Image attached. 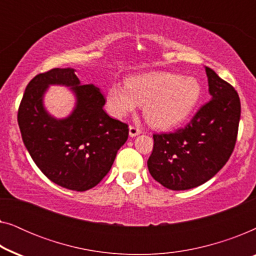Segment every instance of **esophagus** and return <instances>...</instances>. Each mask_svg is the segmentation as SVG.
<instances>
[{
    "label": "esophagus",
    "instance_id": "34e87169",
    "mask_svg": "<svg viewBox=\"0 0 256 256\" xmlns=\"http://www.w3.org/2000/svg\"><path fill=\"white\" fill-rule=\"evenodd\" d=\"M138 134H141V129L136 127V126H129V135H130L132 138H134V136Z\"/></svg>",
    "mask_w": 256,
    "mask_h": 256
}]
</instances>
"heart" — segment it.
Instances as JSON below:
<instances>
[{
	"mask_svg": "<svg viewBox=\"0 0 256 256\" xmlns=\"http://www.w3.org/2000/svg\"><path fill=\"white\" fill-rule=\"evenodd\" d=\"M200 96V84L194 76L149 72L130 76L126 86L113 84L108 90L107 107L115 118H122L143 104V114L152 127L169 129L190 116Z\"/></svg>",
	"mask_w": 256,
	"mask_h": 256,
	"instance_id": "1",
	"label": "heart"
}]
</instances>
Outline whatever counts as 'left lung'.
I'll list each match as a JSON object with an SVG mask.
<instances>
[{
  "mask_svg": "<svg viewBox=\"0 0 256 256\" xmlns=\"http://www.w3.org/2000/svg\"><path fill=\"white\" fill-rule=\"evenodd\" d=\"M205 71L211 100L184 128L152 135L149 172L170 190H188L211 180L236 146L241 113L239 96L213 70L205 68Z\"/></svg>",
  "mask_w": 256,
  "mask_h": 256,
  "instance_id": "8db88e82",
  "label": "left lung"
}]
</instances>
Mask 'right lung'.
<instances>
[{
  "label": "right lung",
  "instance_id": "add662e5",
  "mask_svg": "<svg viewBox=\"0 0 256 256\" xmlns=\"http://www.w3.org/2000/svg\"><path fill=\"white\" fill-rule=\"evenodd\" d=\"M48 84H65L77 104L68 118L57 120L42 106ZM99 87L80 85L73 68H52L28 84L17 114L24 146L42 172L68 190L86 191L100 183L127 141L128 124L104 110Z\"/></svg>",
  "mask_w": 256,
  "mask_h": 256
}]
</instances>
